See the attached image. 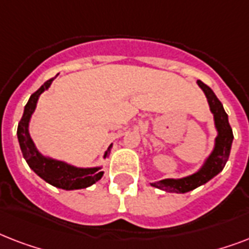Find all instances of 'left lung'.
Instances as JSON below:
<instances>
[{"label":"left lung","instance_id":"left-lung-1","mask_svg":"<svg viewBox=\"0 0 249 249\" xmlns=\"http://www.w3.org/2000/svg\"><path fill=\"white\" fill-rule=\"evenodd\" d=\"M196 84L205 94L209 109L213 115L214 128L217 132L214 146L211 154L205 158L204 163L193 174L181 178H165V179L151 183L152 187L163 190L165 193L185 194L193 191L199 186H203L224 169L225 164L228 163L229 156H230V151H231L234 136H232L231 126L229 124V116L228 113L225 112L224 106L218 101L216 94L213 93V90L209 86L201 83L200 80H197Z\"/></svg>","mask_w":249,"mask_h":249}]
</instances>
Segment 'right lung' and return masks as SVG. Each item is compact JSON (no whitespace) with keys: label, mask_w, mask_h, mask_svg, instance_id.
<instances>
[{"label":"right lung","mask_w":249,"mask_h":249,"mask_svg":"<svg viewBox=\"0 0 249 249\" xmlns=\"http://www.w3.org/2000/svg\"><path fill=\"white\" fill-rule=\"evenodd\" d=\"M54 79L55 77L48 80L36 93H33L29 97L24 107V112H23V116L20 119V123L18 125L17 136L18 141H19V146H20L23 158L25 159L29 168L38 177L42 178L45 182H48L54 187L68 190V191L86 189V187L94 185L95 182L101 179L103 173H105L102 170V165L83 168V166L72 165V164L63 161V160L54 159V158L44 155L42 152L38 151V148L36 147V144L33 142L32 137L29 134V121H31V117L35 112V109H36L38 98H40L41 94L50 88ZM111 147H112V144L105 151L103 159H106V156L108 155Z\"/></svg>","instance_id":"right-lung-1"}]
</instances>
